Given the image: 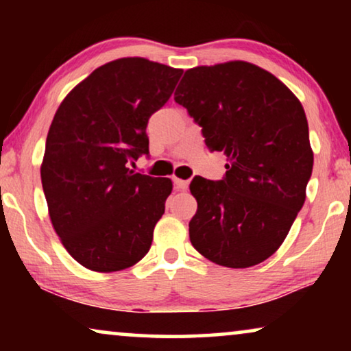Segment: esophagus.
<instances>
[{
  "label": "esophagus",
  "instance_id": "obj_1",
  "mask_svg": "<svg viewBox=\"0 0 351 351\" xmlns=\"http://www.w3.org/2000/svg\"><path fill=\"white\" fill-rule=\"evenodd\" d=\"M172 182H174L177 190H186V189H189V180H182V179H177V177H174Z\"/></svg>",
  "mask_w": 351,
  "mask_h": 351
}]
</instances>
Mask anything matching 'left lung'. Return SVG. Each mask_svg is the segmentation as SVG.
<instances>
[{"mask_svg":"<svg viewBox=\"0 0 351 351\" xmlns=\"http://www.w3.org/2000/svg\"><path fill=\"white\" fill-rule=\"evenodd\" d=\"M174 100L228 161L222 180H191V244L217 265H257L305 203L313 152L304 107L276 76L241 60L186 70Z\"/></svg>","mask_w":351,"mask_h":351,"instance_id":"obj_1","label":"left lung"}]
</instances>
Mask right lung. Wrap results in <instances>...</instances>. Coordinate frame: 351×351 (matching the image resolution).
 Instances as JSON below:
<instances>
[{"label":"right lung","instance_id":"obj_1","mask_svg":"<svg viewBox=\"0 0 351 351\" xmlns=\"http://www.w3.org/2000/svg\"><path fill=\"white\" fill-rule=\"evenodd\" d=\"M182 70L128 57L94 70L64 99L47 132L41 184L49 217L76 262L94 271L132 267L150 251L171 179L132 171L148 156V119Z\"/></svg>","mask_w":351,"mask_h":351}]
</instances>
